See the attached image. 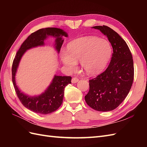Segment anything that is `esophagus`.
Masks as SVG:
<instances>
[{
	"mask_svg": "<svg viewBox=\"0 0 147 147\" xmlns=\"http://www.w3.org/2000/svg\"><path fill=\"white\" fill-rule=\"evenodd\" d=\"M78 78H77V77H73L72 79V83H76L77 82H78Z\"/></svg>",
	"mask_w": 147,
	"mask_h": 147,
	"instance_id": "1",
	"label": "esophagus"
}]
</instances>
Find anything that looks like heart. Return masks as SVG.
Listing matches in <instances>:
<instances>
[{
  "instance_id": "obj_1",
  "label": "heart",
  "mask_w": 147,
  "mask_h": 147,
  "mask_svg": "<svg viewBox=\"0 0 147 147\" xmlns=\"http://www.w3.org/2000/svg\"><path fill=\"white\" fill-rule=\"evenodd\" d=\"M112 52V46L107 40L91 36L70 42L66 50H61L60 57L61 62L69 70H75L77 63L80 61L84 72L94 76L105 68Z\"/></svg>"
}]
</instances>
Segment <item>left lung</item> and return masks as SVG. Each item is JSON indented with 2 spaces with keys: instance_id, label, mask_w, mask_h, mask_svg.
<instances>
[{
  "instance_id": "obj_1",
  "label": "left lung",
  "mask_w": 147,
  "mask_h": 147,
  "mask_svg": "<svg viewBox=\"0 0 147 147\" xmlns=\"http://www.w3.org/2000/svg\"><path fill=\"white\" fill-rule=\"evenodd\" d=\"M92 28L107 37L113 54L104 72L89 81L90 90L84 99L92 109L108 112L117 108L129 92L134 80V63L127 43L117 32L106 26Z\"/></svg>"
}]
</instances>
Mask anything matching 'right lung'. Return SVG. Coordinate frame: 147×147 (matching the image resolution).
I'll use <instances>...</instances> for the list:
<instances>
[{"instance_id":"add662e5","label":"right lung","mask_w":147,"mask_h":147,"mask_svg":"<svg viewBox=\"0 0 147 147\" xmlns=\"http://www.w3.org/2000/svg\"><path fill=\"white\" fill-rule=\"evenodd\" d=\"M56 37L55 48L59 53L64 40L62 37H68L64 30L56 28L40 29L31 34L22 44L17 51L12 64V82L17 96L25 107L32 112L40 114H48L55 112L61 105L63 101L64 88L71 83V77L55 75L50 86L42 94L37 96H29L22 92L18 88L15 75L20 61L24 53L29 49L44 45V40L48 37Z\"/></svg>"}]
</instances>
